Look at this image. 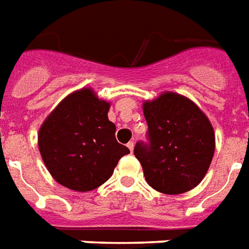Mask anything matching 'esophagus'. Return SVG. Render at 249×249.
Listing matches in <instances>:
<instances>
[{
	"mask_svg": "<svg viewBox=\"0 0 249 249\" xmlns=\"http://www.w3.org/2000/svg\"><path fill=\"white\" fill-rule=\"evenodd\" d=\"M127 147L130 149V151L133 153V150H134V142H128L127 143Z\"/></svg>",
	"mask_w": 249,
	"mask_h": 249,
	"instance_id": "1",
	"label": "esophagus"
}]
</instances>
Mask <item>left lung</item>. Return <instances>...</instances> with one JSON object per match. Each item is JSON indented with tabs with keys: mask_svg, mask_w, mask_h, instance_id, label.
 <instances>
[{
	"mask_svg": "<svg viewBox=\"0 0 249 249\" xmlns=\"http://www.w3.org/2000/svg\"><path fill=\"white\" fill-rule=\"evenodd\" d=\"M147 143L134 154L147 184L165 195L189 192L205 177L214 154V131L209 119L188 98L163 92L143 103Z\"/></svg>",
	"mask_w": 249,
	"mask_h": 249,
	"instance_id": "1",
	"label": "left lung"
}]
</instances>
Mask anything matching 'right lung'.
<instances>
[{
	"label": "right lung",
	"instance_id": "right-lung-1",
	"mask_svg": "<svg viewBox=\"0 0 249 249\" xmlns=\"http://www.w3.org/2000/svg\"><path fill=\"white\" fill-rule=\"evenodd\" d=\"M108 110V102L99 99L91 88H82L61 100L44 121L38 150L60 185L76 192L96 189L130 153L118 143Z\"/></svg>",
	"mask_w": 249,
	"mask_h": 249
}]
</instances>
